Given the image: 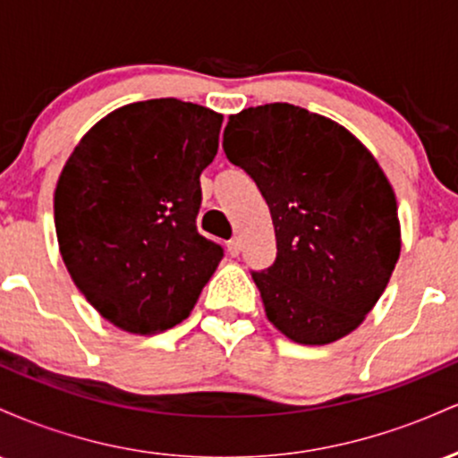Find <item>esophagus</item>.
<instances>
[{
    "label": "esophagus",
    "mask_w": 458,
    "mask_h": 458,
    "mask_svg": "<svg viewBox=\"0 0 458 458\" xmlns=\"http://www.w3.org/2000/svg\"><path fill=\"white\" fill-rule=\"evenodd\" d=\"M225 247H228V254L230 256H239V251H241V239H230L228 243H225Z\"/></svg>",
    "instance_id": "1"
}]
</instances>
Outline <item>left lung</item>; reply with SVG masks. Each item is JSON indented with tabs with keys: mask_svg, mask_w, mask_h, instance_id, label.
<instances>
[{
	"mask_svg": "<svg viewBox=\"0 0 458 458\" xmlns=\"http://www.w3.org/2000/svg\"><path fill=\"white\" fill-rule=\"evenodd\" d=\"M224 152L260 189L276 228V260L251 271L267 318L299 344L351 334L401 256L379 163L334 120L288 103L230 115Z\"/></svg>",
	"mask_w": 458,
	"mask_h": 458,
	"instance_id": "8db88e82",
	"label": "left lung"
}]
</instances>
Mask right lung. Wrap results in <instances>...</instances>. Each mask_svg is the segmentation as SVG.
Segmentation results:
<instances>
[{"mask_svg":"<svg viewBox=\"0 0 458 458\" xmlns=\"http://www.w3.org/2000/svg\"><path fill=\"white\" fill-rule=\"evenodd\" d=\"M222 114L178 98L105 115L55 187L60 254L103 318L131 334L189 317L224 247L198 233L199 174L217 155Z\"/></svg>","mask_w":458,"mask_h":458,"instance_id":"right-lung-1","label":"right lung"}]
</instances>
